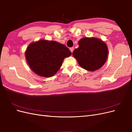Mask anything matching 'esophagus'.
<instances>
[{
  "label": "esophagus",
  "instance_id": "34e87169",
  "mask_svg": "<svg viewBox=\"0 0 132 132\" xmlns=\"http://www.w3.org/2000/svg\"><path fill=\"white\" fill-rule=\"evenodd\" d=\"M74 47H71V48H70V52H71V53H73V51H74Z\"/></svg>",
  "mask_w": 132,
  "mask_h": 132
}]
</instances>
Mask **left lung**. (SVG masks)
<instances>
[{
    "mask_svg": "<svg viewBox=\"0 0 132 132\" xmlns=\"http://www.w3.org/2000/svg\"><path fill=\"white\" fill-rule=\"evenodd\" d=\"M79 47L73 52L79 65L93 71L100 68L106 61L108 48L105 43L96 38H83L78 42Z\"/></svg>",
    "mask_w": 132,
    "mask_h": 132,
    "instance_id": "1",
    "label": "left lung"
}]
</instances>
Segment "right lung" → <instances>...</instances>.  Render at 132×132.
I'll return each instance as SVG.
<instances>
[{
	"label": "right lung",
	"mask_w": 132,
	"mask_h": 132,
	"mask_svg": "<svg viewBox=\"0 0 132 132\" xmlns=\"http://www.w3.org/2000/svg\"><path fill=\"white\" fill-rule=\"evenodd\" d=\"M71 54V52L65 45L56 41L46 40L31 43L25 52L30 68L37 75L47 78L56 74L64 59Z\"/></svg>",
	"instance_id": "1"
}]
</instances>
